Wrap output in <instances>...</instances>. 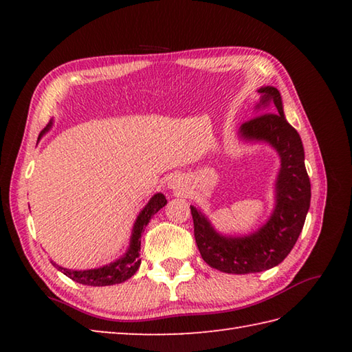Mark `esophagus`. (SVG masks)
<instances>
[{
	"mask_svg": "<svg viewBox=\"0 0 352 352\" xmlns=\"http://www.w3.org/2000/svg\"><path fill=\"white\" fill-rule=\"evenodd\" d=\"M170 189H180V178H170V182L168 183Z\"/></svg>",
	"mask_w": 352,
	"mask_h": 352,
	"instance_id": "esophagus-1",
	"label": "esophagus"
}]
</instances>
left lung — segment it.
<instances>
[{
	"label": "left lung",
	"mask_w": 352,
	"mask_h": 352,
	"mask_svg": "<svg viewBox=\"0 0 352 352\" xmlns=\"http://www.w3.org/2000/svg\"><path fill=\"white\" fill-rule=\"evenodd\" d=\"M257 92L261 96L256 110L261 115L242 124L239 136L266 142L280 155L271 218L248 236H222L199 208L190 206L201 257L208 266L227 274H254L280 265L300 237L310 207V178L300 134L286 121L278 89L265 86Z\"/></svg>",
	"instance_id": "left-lung-1"
}]
</instances>
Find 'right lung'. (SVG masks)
Segmentation results:
<instances>
[{"mask_svg":"<svg viewBox=\"0 0 352 352\" xmlns=\"http://www.w3.org/2000/svg\"><path fill=\"white\" fill-rule=\"evenodd\" d=\"M51 125L52 122L47 125V129L42 130V133L39 134V139L51 129ZM166 203L168 201L164 198L163 193H155V195L148 201V204L142 208L136 222H134L133 226L129 250H126V252L121 258L111 261V263L102 267L87 269V271H72V269L58 266L52 260L51 263L54 265L58 271L63 272L66 276H69L71 280L77 281L80 284H86V286H111V284H119V283L126 281L136 274V271L140 266L139 252H140L142 233H144L149 219H151L153 216L160 210V208L166 206Z\"/></svg>","mask_w":352,"mask_h":352,"instance_id":"add662e5","label":"right lung"}]
</instances>
